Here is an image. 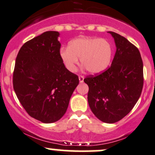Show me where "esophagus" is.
I'll return each mask as SVG.
<instances>
[{
	"label": "esophagus",
	"mask_w": 155,
	"mask_h": 155,
	"mask_svg": "<svg viewBox=\"0 0 155 155\" xmlns=\"http://www.w3.org/2000/svg\"><path fill=\"white\" fill-rule=\"evenodd\" d=\"M79 81L80 83H83V81H84V77L82 75H79Z\"/></svg>",
	"instance_id": "34e87169"
}]
</instances>
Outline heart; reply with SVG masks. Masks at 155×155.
Masks as SVG:
<instances>
[{
    "label": "heart",
    "mask_w": 155,
    "mask_h": 155,
    "mask_svg": "<svg viewBox=\"0 0 155 155\" xmlns=\"http://www.w3.org/2000/svg\"><path fill=\"white\" fill-rule=\"evenodd\" d=\"M113 48L105 39L84 37L75 39L69 42L68 48L60 52L64 65L70 72H74L81 58V65L91 74H99L110 65Z\"/></svg>",
    "instance_id": "heart-1"
}]
</instances>
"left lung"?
I'll return each mask as SVG.
<instances>
[{
    "label": "left lung",
    "mask_w": 155,
    "mask_h": 155,
    "mask_svg": "<svg viewBox=\"0 0 155 155\" xmlns=\"http://www.w3.org/2000/svg\"><path fill=\"white\" fill-rule=\"evenodd\" d=\"M116 51L110 67L84 79L88 86V102L95 116L115 123L127 115L138 102L143 86V61L138 48L124 36L109 31Z\"/></svg>",
    "instance_id": "left-lung-1"
}]
</instances>
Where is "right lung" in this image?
Segmentation results:
<instances>
[{"label": "right lung", "instance_id": "1", "mask_svg": "<svg viewBox=\"0 0 155 155\" xmlns=\"http://www.w3.org/2000/svg\"><path fill=\"white\" fill-rule=\"evenodd\" d=\"M58 31H46L25 42L15 61L13 87L31 117L43 123L58 121L79 83L60 55Z\"/></svg>", "mask_w": 155, "mask_h": 155}]
</instances>
